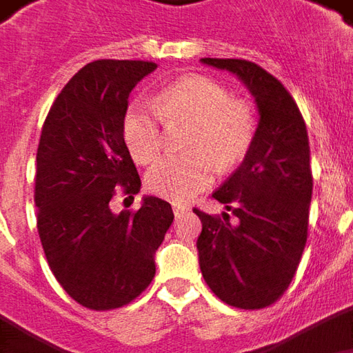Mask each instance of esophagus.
<instances>
[{
  "mask_svg": "<svg viewBox=\"0 0 353 353\" xmlns=\"http://www.w3.org/2000/svg\"><path fill=\"white\" fill-rule=\"evenodd\" d=\"M172 211H174V215H176V217H181V215H184V213H188L190 209L186 208V205H182V203H172Z\"/></svg>",
  "mask_w": 353,
  "mask_h": 353,
  "instance_id": "esophagus-1",
  "label": "esophagus"
}]
</instances>
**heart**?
Returning <instances> with one entry per match:
<instances>
[{"instance_id":"heart-1","label":"heart","mask_w":353,"mask_h":353,"mask_svg":"<svg viewBox=\"0 0 353 353\" xmlns=\"http://www.w3.org/2000/svg\"><path fill=\"white\" fill-rule=\"evenodd\" d=\"M165 125H190L182 157L163 159L145 174L148 190L172 201H188L221 171H232L250 152L257 132L254 109L232 98L223 84L184 77L157 94L152 109L132 105L123 117V138L136 161L152 163L163 152Z\"/></svg>"}]
</instances>
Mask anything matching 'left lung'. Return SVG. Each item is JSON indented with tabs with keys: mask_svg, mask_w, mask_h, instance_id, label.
I'll return each instance as SVG.
<instances>
[{
	"mask_svg": "<svg viewBox=\"0 0 353 353\" xmlns=\"http://www.w3.org/2000/svg\"><path fill=\"white\" fill-rule=\"evenodd\" d=\"M205 65L234 72L259 109V125L246 159L213 192L227 211L198 208L200 269L211 292L238 310L273 305L292 283L307 240L313 176L310 138L300 109L276 80L246 59L203 57Z\"/></svg>",
	"mask_w": 353,
	"mask_h": 353,
	"instance_id": "left-lung-1",
	"label": "left lung"
}]
</instances>
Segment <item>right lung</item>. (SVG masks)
I'll list each match as a JSON object with an SVG mask.
<instances>
[{"label":"right lung","mask_w":353,"mask_h":353,"mask_svg":"<svg viewBox=\"0 0 353 353\" xmlns=\"http://www.w3.org/2000/svg\"><path fill=\"white\" fill-rule=\"evenodd\" d=\"M155 69L152 61L88 63L43 121L34 179L38 234L57 283L88 310H117L144 292L174 219L171 203L155 196L136 211L109 208L117 192L134 198L142 186L123 117L128 94Z\"/></svg>","instance_id":"add662e5"}]
</instances>
